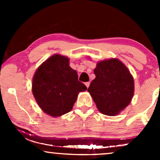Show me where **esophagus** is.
I'll return each instance as SVG.
<instances>
[{
	"label": "esophagus",
	"mask_w": 160,
	"mask_h": 160,
	"mask_svg": "<svg viewBox=\"0 0 160 160\" xmlns=\"http://www.w3.org/2000/svg\"><path fill=\"white\" fill-rule=\"evenodd\" d=\"M85 85H86V87L88 88L89 86V85H90V82H85Z\"/></svg>",
	"instance_id": "1"
}]
</instances>
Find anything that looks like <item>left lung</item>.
<instances>
[{
  "instance_id": "left-lung-1",
  "label": "left lung",
  "mask_w": 160,
  "mask_h": 160,
  "mask_svg": "<svg viewBox=\"0 0 160 160\" xmlns=\"http://www.w3.org/2000/svg\"><path fill=\"white\" fill-rule=\"evenodd\" d=\"M94 74L95 78L87 91L97 108L104 115H118L132 99L135 92L132 75L116 58L98 62Z\"/></svg>"
}]
</instances>
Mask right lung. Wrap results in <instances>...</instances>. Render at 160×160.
Instances as JSON below:
<instances>
[{"label":"right lung","mask_w":160,"mask_h":160,"mask_svg":"<svg viewBox=\"0 0 160 160\" xmlns=\"http://www.w3.org/2000/svg\"><path fill=\"white\" fill-rule=\"evenodd\" d=\"M69 65L67 56L54 54L38 68L33 77V95L40 109L51 117L71 111L79 92L87 89Z\"/></svg>","instance_id":"obj_1"}]
</instances>
